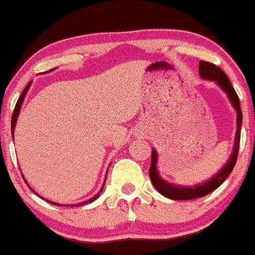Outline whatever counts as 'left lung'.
Segmentation results:
<instances>
[{
	"label": "left lung",
	"instance_id": "1",
	"mask_svg": "<svg viewBox=\"0 0 255 255\" xmlns=\"http://www.w3.org/2000/svg\"><path fill=\"white\" fill-rule=\"evenodd\" d=\"M199 75L201 77L207 78V80L216 81L219 86L224 90V92L228 95L229 100H231L233 107L237 110V133H236V142H234V149L232 153L231 158L228 159V163L223 167V169L219 170L216 175L212 177L208 182L204 184H199L197 187H178V185L170 184V183L164 182L162 178L159 177L157 172V154L155 150H152V162H150L149 168V178L152 180L153 185L155 189L159 192L162 196L167 197V198L173 199V201H189V199L202 198V197L207 196V194L212 193L213 190H216L224 180L227 179L231 172L233 170L234 165L237 163V158H238L239 152V143H241V129H242V120H243V115H242L241 103H239V97L237 95L236 90L232 86L231 81L227 77L226 73L216 66L214 63L207 61L199 62Z\"/></svg>",
	"mask_w": 255,
	"mask_h": 255
}]
</instances>
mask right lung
I'll use <instances>...</instances> for the list:
<instances>
[{"mask_svg": "<svg viewBox=\"0 0 255 255\" xmlns=\"http://www.w3.org/2000/svg\"><path fill=\"white\" fill-rule=\"evenodd\" d=\"M29 85H31V82H29L28 85L26 86V88H24V90H23V92H22V95L19 96L18 101H17L16 106H14L13 113H12V118H11V129H12V137H13V129H14V126H16V122H17V117H18V112H19V110H21V105H22V102H23V98H24V96H26L27 91H28V88H29ZM106 178H107V177H106ZM24 182H26V180H24ZM26 183H27V182H26ZM103 187H105V185H103ZM102 189H103V188H102ZM101 192H102V190H101ZM101 192H100V193H98V194H96V196L93 197V198L88 199V201H86V202H82V203H80V204H78V206H82V204H87V203H91V202L96 201V199H97L98 197H100ZM49 203H51V202H49ZM52 204H54V206H59L58 203H52Z\"/></svg>", "mask_w": 255, "mask_h": 255, "instance_id": "obj_1", "label": "right lung"}]
</instances>
